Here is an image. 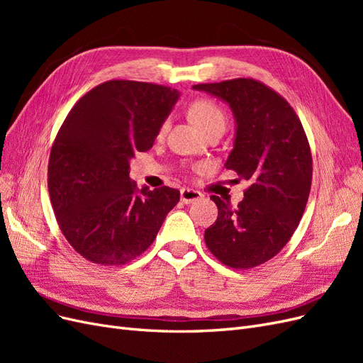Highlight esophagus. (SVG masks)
Instances as JSON below:
<instances>
[{"label":"esophagus","instance_id":"34e87169","mask_svg":"<svg viewBox=\"0 0 363 363\" xmlns=\"http://www.w3.org/2000/svg\"><path fill=\"white\" fill-rule=\"evenodd\" d=\"M180 199L184 204H191L196 200H201L203 199V194L199 192V191H194V189H189V188H183L180 189Z\"/></svg>","mask_w":363,"mask_h":363}]
</instances>
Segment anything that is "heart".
<instances>
[{
  "instance_id": "b5f03b06",
  "label": "heart",
  "mask_w": 363,
  "mask_h": 363,
  "mask_svg": "<svg viewBox=\"0 0 363 363\" xmlns=\"http://www.w3.org/2000/svg\"><path fill=\"white\" fill-rule=\"evenodd\" d=\"M189 116L196 125L206 131V133L215 128L225 127V115L223 112V108L215 101L207 100V98H199V100H194L191 103ZM164 130H167V121H164L159 128V138L164 135Z\"/></svg>"
}]
</instances>
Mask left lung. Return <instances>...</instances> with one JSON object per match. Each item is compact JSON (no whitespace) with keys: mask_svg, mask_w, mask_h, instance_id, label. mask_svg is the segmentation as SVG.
<instances>
[{"mask_svg":"<svg viewBox=\"0 0 363 363\" xmlns=\"http://www.w3.org/2000/svg\"><path fill=\"white\" fill-rule=\"evenodd\" d=\"M194 89L232 107L238 130L224 167L250 182L236 207L211 196L218 218L206 228V245L230 268L259 267L289 242L304 213L313 171L309 140L292 106L259 80L201 83Z\"/></svg>","mask_w":363,"mask_h":363,"instance_id":"obj_1","label":"left lung"}]
</instances>
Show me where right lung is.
I'll list each match as a JSON object with an SVG mask.
<instances>
[{
    "label": "right lung",
    "mask_w": 363,
    "mask_h": 363,
    "mask_svg": "<svg viewBox=\"0 0 363 363\" xmlns=\"http://www.w3.org/2000/svg\"><path fill=\"white\" fill-rule=\"evenodd\" d=\"M179 98L168 86L108 80L74 104L52 142L48 192L63 236L82 257L119 267L156 239L177 189H139L130 159L152 147Z\"/></svg>",
    "instance_id": "add662e5"
}]
</instances>
